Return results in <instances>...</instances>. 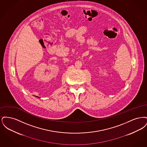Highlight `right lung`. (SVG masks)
<instances>
[{"mask_svg": "<svg viewBox=\"0 0 147 147\" xmlns=\"http://www.w3.org/2000/svg\"><path fill=\"white\" fill-rule=\"evenodd\" d=\"M36 97H37V98H39V97H38V96H36Z\"/></svg>", "mask_w": 147, "mask_h": 147, "instance_id": "right-lung-1", "label": "right lung"}]
</instances>
